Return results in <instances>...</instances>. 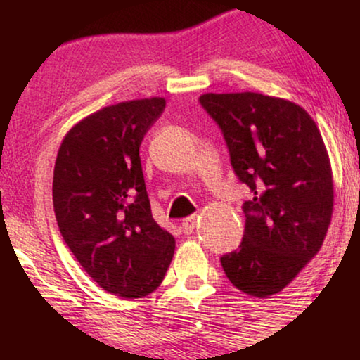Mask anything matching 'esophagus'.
Masks as SVG:
<instances>
[{
	"mask_svg": "<svg viewBox=\"0 0 360 360\" xmlns=\"http://www.w3.org/2000/svg\"><path fill=\"white\" fill-rule=\"evenodd\" d=\"M196 221H198V217H196V214H191V217L184 218V220H183V225H181V229H183V232H184L186 235L193 233L194 226H196Z\"/></svg>",
	"mask_w": 360,
	"mask_h": 360,
	"instance_id": "obj_1",
	"label": "esophagus"
}]
</instances>
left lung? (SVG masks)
I'll return each instance as SVG.
<instances>
[{
    "instance_id": "8db88e82",
    "label": "left lung",
    "mask_w": 360,
    "mask_h": 360,
    "mask_svg": "<svg viewBox=\"0 0 360 360\" xmlns=\"http://www.w3.org/2000/svg\"><path fill=\"white\" fill-rule=\"evenodd\" d=\"M232 167L250 188L240 249L223 271L245 295L283 291L320 250L333 212V176L316 123L296 103L260 93H206Z\"/></svg>"
}]
</instances>
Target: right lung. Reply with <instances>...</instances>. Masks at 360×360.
I'll return each instance as SVG.
<instances>
[{"label":"right lung","mask_w":360,"mask_h":360,"mask_svg":"<svg viewBox=\"0 0 360 360\" xmlns=\"http://www.w3.org/2000/svg\"><path fill=\"white\" fill-rule=\"evenodd\" d=\"M164 98L122 101L77 122L53 167V212L64 242L98 286L134 300L154 292L176 240L152 218L139 148Z\"/></svg>","instance_id":"right-lung-1"}]
</instances>
